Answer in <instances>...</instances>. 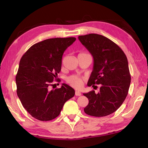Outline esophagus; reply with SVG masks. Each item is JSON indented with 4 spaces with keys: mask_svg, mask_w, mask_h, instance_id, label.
Here are the masks:
<instances>
[{
    "mask_svg": "<svg viewBox=\"0 0 148 148\" xmlns=\"http://www.w3.org/2000/svg\"><path fill=\"white\" fill-rule=\"evenodd\" d=\"M75 95L76 96H81V93L79 91H76V92H75Z\"/></svg>",
    "mask_w": 148,
    "mask_h": 148,
    "instance_id": "obj_1",
    "label": "esophagus"
}]
</instances>
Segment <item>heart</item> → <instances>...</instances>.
<instances>
[{"label": "heart", "instance_id": "obj_1", "mask_svg": "<svg viewBox=\"0 0 148 148\" xmlns=\"http://www.w3.org/2000/svg\"><path fill=\"white\" fill-rule=\"evenodd\" d=\"M67 82L76 88H80L83 84V79L78 76H71L67 78Z\"/></svg>", "mask_w": 148, "mask_h": 148}]
</instances>
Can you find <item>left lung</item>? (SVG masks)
<instances>
[{
	"label": "left lung",
	"mask_w": 148,
	"mask_h": 148,
	"mask_svg": "<svg viewBox=\"0 0 148 148\" xmlns=\"http://www.w3.org/2000/svg\"><path fill=\"white\" fill-rule=\"evenodd\" d=\"M93 58V68L88 86L100 84V92L83 93L89 100L86 114L102 117L115 112L126 99L131 76L128 60L123 50L102 35L90 34L78 37Z\"/></svg>",
	"instance_id": "1"
}]
</instances>
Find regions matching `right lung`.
Returning <instances> with one entry per match:
<instances>
[{"label":"right lung","mask_w":148,"mask_h":148,"mask_svg":"<svg viewBox=\"0 0 148 148\" xmlns=\"http://www.w3.org/2000/svg\"><path fill=\"white\" fill-rule=\"evenodd\" d=\"M76 40L46 39L31 46L20 60L16 76L17 95L23 108L38 120L57 117L66 101L75 95L74 90L65 83L55 90L50 86L61 71L63 54Z\"/></svg>","instance_id":"right-lung-1"}]
</instances>
